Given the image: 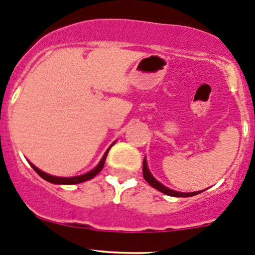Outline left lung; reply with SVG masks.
Wrapping results in <instances>:
<instances>
[{"instance_id": "obj_1", "label": "left lung", "mask_w": 255, "mask_h": 255, "mask_svg": "<svg viewBox=\"0 0 255 255\" xmlns=\"http://www.w3.org/2000/svg\"><path fill=\"white\" fill-rule=\"evenodd\" d=\"M142 175H144V179L147 181V183L150 184L151 186L155 187L156 190H158V191L163 192V194L168 195V196H174V197H190V196H195L197 194H201L202 191H196V192H178V191H174V190H170L168 187H166L164 185H162L161 183H158L157 180H156L155 178L151 175L149 168H147V163L146 161H145L144 158V162H142Z\"/></svg>"}]
</instances>
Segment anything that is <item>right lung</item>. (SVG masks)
<instances>
[{
    "label": "right lung",
    "instance_id": "add662e5",
    "mask_svg": "<svg viewBox=\"0 0 255 255\" xmlns=\"http://www.w3.org/2000/svg\"><path fill=\"white\" fill-rule=\"evenodd\" d=\"M113 145H114V144H113ZM113 145H111V146H113ZM111 146H110V147H111ZM110 147H109V149L106 150V152L104 153V156H103V158L100 159V162H99V163H98V166L96 167V168L92 169L91 172L86 173V174L78 175V177H71V178L53 177V175H49V174H47V173L42 172V170L38 169L37 167L33 166L32 163H30V164H31L32 168L35 169V172L37 173V174L40 175L41 178H43L44 180L49 181V183H52V184H63V185H72V184H80V183H83V181L89 180V179L94 178V177H96V175L98 174V173H99L100 170L103 169V167H104V163H105L106 156H108V152H109V150H110Z\"/></svg>",
    "mask_w": 255,
    "mask_h": 255
}]
</instances>
